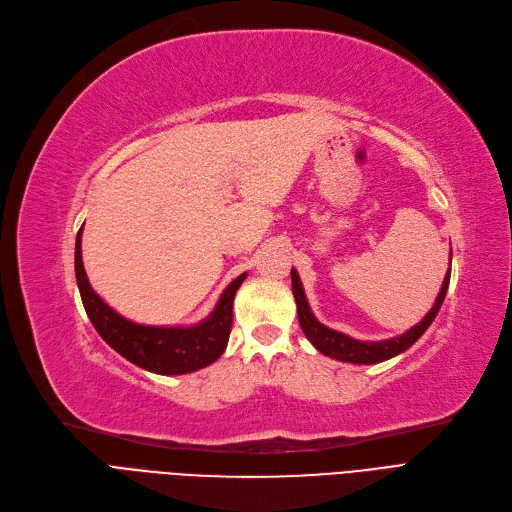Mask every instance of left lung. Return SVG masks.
<instances>
[{
	"label": "left lung",
	"instance_id": "8db88e82",
	"mask_svg": "<svg viewBox=\"0 0 512 512\" xmlns=\"http://www.w3.org/2000/svg\"><path fill=\"white\" fill-rule=\"evenodd\" d=\"M448 283H450V268L442 281L440 293L436 297L432 310L422 318V322L409 328L407 333H403L395 339H384V341H357V339H351V337L339 333V330L328 328L316 320V316L310 310V304L306 299L302 281H299L297 270L291 268V287H293V297L297 304V318H299V326H302V330H304V335L320 353L333 357V359H339V362H349V364H380V362H386V359H390V357L407 351L434 322V318L444 302V297H446Z\"/></svg>",
	"mask_w": 512,
	"mask_h": 512
}]
</instances>
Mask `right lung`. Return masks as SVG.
<instances>
[{
  "label": "right lung",
  "mask_w": 512,
  "mask_h": 512,
  "mask_svg": "<svg viewBox=\"0 0 512 512\" xmlns=\"http://www.w3.org/2000/svg\"><path fill=\"white\" fill-rule=\"evenodd\" d=\"M74 266L90 322L103 341L134 366L153 374L177 376L202 370L223 355L233 324V297L244 283L246 273L229 283L213 314L202 322L194 326H144L119 316L90 287L82 264V229L76 235Z\"/></svg>",
  "instance_id": "1"
}]
</instances>
